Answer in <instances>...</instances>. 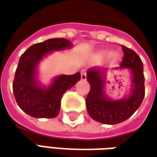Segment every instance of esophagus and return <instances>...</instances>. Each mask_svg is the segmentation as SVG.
I'll list each match as a JSON object with an SVG mask.
<instances>
[{
	"label": "esophagus",
	"mask_w": 157,
	"mask_h": 157,
	"mask_svg": "<svg viewBox=\"0 0 157 157\" xmlns=\"http://www.w3.org/2000/svg\"><path fill=\"white\" fill-rule=\"evenodd\" d=\"M86 78H87V72L85 70H82L81 71V79L86 80Z\"/></svg>",
	"instance_id": "34e87169"
}]
</instances>
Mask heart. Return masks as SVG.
Returning a JSON list of instances; mask_svg holds the SVG:
<instances>
[{
  "mask_svg": "<svg viewBox=\"0 0 157 157\" xmlns=\"http://www.w3.org/2000/svg\"><path fill=\"white\" fill-rule=\"evenodd\" d=\"M113 55H114V52L112 51V50H102V51L98 53L97 57L99 59H106V58L112 57Z\"/></svg>",
  "mask_w": 157,
  "mask_h": 157,
  "instance_id": "1",
  "label": "heart"
}]
</instances>
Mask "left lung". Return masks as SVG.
Masks as SVG:
<instances>
[{"label":"left lung","mask_w":157,"mask_h":157,"mask_svg":"<svg viewBox=\"0 0 157 157\" xmlns=\"http://www.w3.org/2000/svg\"><path fill=\"white\" fill-rule=\"evenodd\" d=\"M123 60L119 68L130 69L132 75V89L127 98L113 101L104 93L105 74L98 68H90L87 80L90 85L86 97V108L90 116L96 121L115 125L130 118L141 105L144 93V65L140 57L132 49L122 45Z\"/></svg>","instance_id":"8db88e82"}]
</instances>
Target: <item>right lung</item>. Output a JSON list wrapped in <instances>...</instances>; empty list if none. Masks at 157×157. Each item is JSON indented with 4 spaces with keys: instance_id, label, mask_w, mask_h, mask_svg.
<instances>
[{
    "instance_id": "right-lung-1",
    "label": "right lung",
    "mask_w": 157,
    "mask_h": 157,
    "mask_svg": "<svg viewBox=\"0 0 157 157\" xmlns=\"http://www.w3.org/2000/svg\"><path fill=\"white\" fill-rule=\"evenodd\" d=\"M71 47L72 43L66 38H52L32 45L20 56L13 82V95L19 108L31 117H56L63 94L80 80V72L60 75L45 88L36 78V66L44 56L51 51Z\"/></svg>"
}]
</instances>
